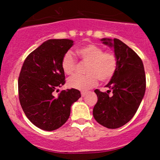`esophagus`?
<instances>
[{"label":"esophagus","mask_w":160,"mask_h":160,"mask_svg":"<svg viewBox=\"0 0 160 160\" xmlns=\"http://www.w3.org/2000/svg\"><path fill=\"white\" fill-rule=\"evenodd\" d=\"M86 95V92H81V96H82V97H84Z\"/></svg>","instance_id":"esophagus-1"}]
</instances>
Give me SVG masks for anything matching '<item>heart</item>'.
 Returning <instances> with one entry per match:
<instances>
[{"instance_id":"heart-1","label":"heart","mask_w":160,"mask_h":160,"mask_svg":"<svg viewBox=\"0 0 160 160\" xmlns=\"http://www.w3.org/2000/svg\"><path fill=\"white\" fill-rule=\"evenodd\" d=\"M77 53L84 63H87V74L74 75L68 79V87L86 91L94 87L98 79L102 82H108L114 76L117 69V58L113 52H104L102 47L95 44H87L79 48ZM61 66L65 74H74L77 61L71 52H67L62 57Z\"/></svg>"}]
</instances>
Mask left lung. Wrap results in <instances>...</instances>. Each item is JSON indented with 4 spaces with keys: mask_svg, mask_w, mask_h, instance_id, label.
I'll return each instance as SVG.
<instances>
[{
    "mask_svg": "<svg viewBox=\"0 0 160 160\" xmlns=\"http://www.w3.org/2000/svg\"><path fill=\"white\" fill-rule=\"evenodd\" d=\"M101 40L113 49L117 69L105 86L109 88L107 92L95 90L98 102L93 108V117L104 127L117 128L132 118L144 98L146 89L144 65L137 53L119 39ZM111 91L112 95L109 97Z\"/></svg>",
    "mask_w": 160,
    "mask_h": 160,
    "instance_id": "obj_1",
    "label": "left lung"
}]
</instances>
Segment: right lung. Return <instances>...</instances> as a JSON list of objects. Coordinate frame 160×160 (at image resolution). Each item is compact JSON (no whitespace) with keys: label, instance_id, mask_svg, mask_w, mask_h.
Segmentation results:
<instances>
[{"label":"right lung","instance_id":"add662e5","mask_svg":"<svg viewBox=\"0 0 160 160\" xmlns=\"http://www.w3.org/2000/svg\"><path fill=\"white\" fill-rule=\"evenodd\" d=\"M74 45L69 39H50L28 56L20 72L18 88L24 113L34 126L45 131L60 128L68 120L71 107L81 97L75 89L53 92L65 84L61 62Z\"/></svg>","mask_w":160,"mask_h":160}]
</instances>
